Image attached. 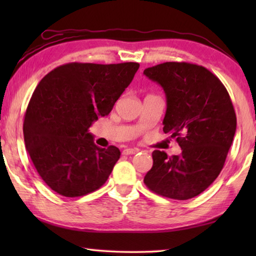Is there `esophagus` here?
<instances>
[{
  "label": "esophagus",
  "instance_id": "obj_1",
  "mask_svg": "<svg viewBox=\"0 0 256 256\" xmlns=\"http://www.w3.org/2000/svg\"><path fill=\"white\" fill-rule=\"evenodd\" d=\"M138 151V149L128 148V149H124V150H123V154H126V156H128V154H136Z\"/></svg>",
  "mask_w": 256,
  "mask_h": 256
}]
</instances>
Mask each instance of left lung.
<instances>
[{
  "label": "left lung",
  "mask_w": 256,
  "mask_h": 256,
  "mask_svg": "<svg viewBox=\"0 0 256 256\" xmlns=\"http://www.w3.org/2000/svg\"><path fill=\"white\" fill-rule=\"evenodd\" d=\"M144 74L162 86L167 99L164 132L176 138L180 156L154 150L144 184L159 196L188 200L214 183L224 168L236 132V114L227 89L208 68L166 62Z\"/></svg>",
  "instance_id": "left-lung-1"
}]
</instances>
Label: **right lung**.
<instances>
[{"label":"right lung","mask_w":256,"mask_h":256,"mask_svg":"<svg viewBox=\"0 0 256 256\" xmlns=\"http://www.w3.org/2000/svg\"><path fill=\"white\" fill-rule=\"evenodd\" d=\"M138 66L68 63L36 86L24 115V144L42 180L60 196H82L105 184L120 151L99 148L88 128L110 114Z\"/></svg>","instance_id":"1"}]
</instances>
